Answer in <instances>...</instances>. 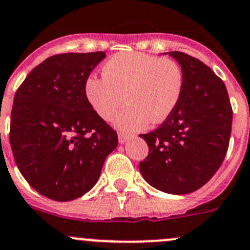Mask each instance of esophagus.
I'll return each instance as SVG.
<instances>
[{
	"instance_id": "1",
	"label": "esophagus",
	"mask_w": 250,
	"mask_h": 250,
	"mask_svg": "<svg viewBox=\"0 0 250 250\" xmlns=\"http://www.w3.org/2000/svg\"><path fill=\"white\" fill-rule=\"evenodd\" d=\"M129 138H130V134H127V133H125V132L118 133V140H120L121 144H122V143H125L127 139H129Z\"/></svg>"
}]
</instances>
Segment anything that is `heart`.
<instances>
[{
    "instance_id": "1",
    "label": "heart",
    "mask_w": 250,
    "mask_h": 250,
    "mask_svg": "<svg viewBox=\"0 0 250 250\" xmlns=\"http://www.w3.org/2000/svg\"><path fill=\"white\" fill-rule=\"evenodd\" d=\"M184 76L176 61L143 52H121L103 66V77H90L85 96L101 118L118 116L125 129H138L147 123L164 122L182 98Z\"/></svg>"
}]
</instances>
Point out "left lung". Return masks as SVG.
<instances>
[{"instance_id":"8db88e82","label":"left lung","mask_w":250,"mask_h":250,"mask_svg":"<svg viewBox=\"0 0 250 250\" xmlns=\"http://www.w3.org/2000/svg\"><path fill=\"white\" fill-rule=\"evenodd\" d=\"M168 55L183 71V93L161 125L140 134L149 154L139 169L156 189L188 194L208 183L224 162L233 111L225 83L207 64L179 51Z\"/></svg>"}]
</instances>
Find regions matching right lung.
Wrapping results in <instances>:
<instances>
[{"mask_svg":"<svg viewBox=\"0 0 250 250\" xmlns=\"http://www.w3.org/2000/svg\"><path fill=\"white\" fill-rule=\"evenodd\" d=\"M105 52L60 53L36 66L17 89L9 143L19 171L36 192L68 202L95 186L118 144L85 96Z\"/></svg>","mask_w":250,"mask_h":250,"instance_id":"1","label":"right lung"}]
</instances>
